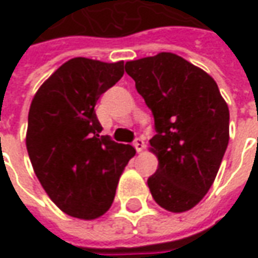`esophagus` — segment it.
<instances>
[{
	"label": "esophagus",
	"instance_id": "obj_1",
	"mask_svg": "<svg viewBox=\"0 0 258 258\" xmlns=\"http://www.w3.org/2000/svg\"><path fill=\"white\" fill-rule=\"evenodd\" d=\"M134 146H135V149H136L138 152H142V151L145 149L144 139H142V138H136V139H135V142H134Z\"/></svg>",
	"mask_w": 258,
	"mask_h": 258
}]
</instances>
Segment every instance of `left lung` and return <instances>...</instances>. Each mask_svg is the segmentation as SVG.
Here are the masks:
<instances>
[{"label":"left lung","instance_id":"1","mask_svg":"<svg viewBox=\"0 0 258 258\" xmlns=\"http://www.w3.org/2000/svg\"><path fill=\"white\" fill-rule=\"evenodd\" d=\"M152 110L156 135L149 141L158 169L148 186L158 205L191 210L211 188L230 139V112L213 77L172 53L124 66Z\"/></svg>","mask_w":258,"mask_h":258}]
</instances>
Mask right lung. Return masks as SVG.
I'll return each mask as SVG.
<instances>
[{
  "label": "right lung",
  "instance_id": "add662e5",
  "mask_svg": "<svg viewBox=\"0 0 258 258\" xmlns=\"http://www.w3.org/2000/svg\"><path fill=\"white\" fill-rule=\"evenodd\" d=\"M123 61L76 57L37 90L28 112L27 151L51 201L66 214L94 220L113 203L134 146L102 136L94 106L123 76Z\"/></svg>",
  "mask_w": 258,
  "mask_h": 258
}]
</instances>
